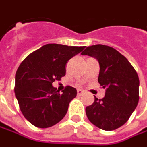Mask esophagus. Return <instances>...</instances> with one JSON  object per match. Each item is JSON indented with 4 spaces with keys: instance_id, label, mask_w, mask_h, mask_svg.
Returning <instances> with one entry per match:
<instances>
[{
    "instance_id": "1",
    "label": "esophagus",
    "mask_w": 147,
    "mask_h": 147,
    "mask_svg": "<svg viewBox=\"0 0 147 147\" xmlns=\"http://www.w3.org/2000/svg\"><path fill=\"white\" fill-rule=\"evenodd\" d=\"M82 93H83V91H82V90H81V89H78V90H77V95H78V96L82 95Z\"/></svg>"
}]
</instances>
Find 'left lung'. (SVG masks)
<instances>
[{"label": "left lung", "mask_w": 147, "mask_h": 147, "mask_svg": "<svg viewBox=\"0 0 147 147\" xmlns=\"http://www.w3.org/2000/svg\"><path fill=\"white\" fill-rule=\"evenodd\" d=\"M96 58L100 65L98 82L106 89L105 96H96L86 108L88 120L105 131H113L128 121L139 101V77L123 55L105 45L87 47L82 52Z\"/></svg>", "instance_id": "8db88e82"}]
</instances>
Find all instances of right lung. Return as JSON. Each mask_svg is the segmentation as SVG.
Masks as SVG:
<instances>
[{"instance_id":"right-lung-1","label":"right lung","mask_w":147,"mask_h":147,"mask_svg":"<svg viewBox=\"0 0 147 147\" xmlns=\"http://www.w3.org/2000/svg\"><path fill=\"white\" fill-rule=\"evenodd\" d=\"M85 47L47 44L33 51L19 65L15 95L25 118L33 125L47 128L65 117L76 89L67 86L61 93L52 86L65 75V64Z\"/></svg>"}]
</instances>
